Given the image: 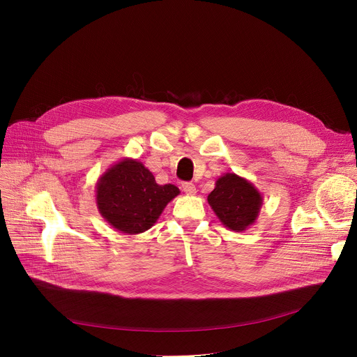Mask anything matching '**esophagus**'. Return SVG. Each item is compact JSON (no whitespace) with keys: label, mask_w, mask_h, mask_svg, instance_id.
I'll return each mask as SVG.
<instances>
[{"label":"esophagus","mask_w":357,"mask_h":357,"mask_svg":"<svg viewBox=\"0 0 357 357\" xmlns=\"http://www.w3.org/2000/svg\"><path fill=\"white\" fill-rule=\"evenodd\" d=\"M182 189L188 195H195L196 193V186L192 182H183L182 183Z\"/></svg>","instance_id":"34e87169"}]
</instances>
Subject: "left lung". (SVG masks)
I'll list each match as a JSON object with an SVG mask.
<instances>
[{
    "label": "left lung",
    "instance_id": "left-lung-1",
    "mask_svg": "<svg viewBox=\"0 0 357 357\" xmlns=\"http://www.w3.org/2000/svg\"><path fill=\"white\" fill-rule=\"evenodd\" d=\"M208 202L226 227L241 231L256 220L261 206V195L245 179L236 174H227L218 179Z\"/></svg>",
    "mask_w": 357,
    "mask_h": 357
}]
</instances>
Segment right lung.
Listing matches in <instances>:
<instances>
[{
  "label": "right lung",
  "instance_id": "right-lung-1",
  "mask_svg": "<svg viewBox=\"0 0 357 357\" xmlns=\"http://www.w3.org/2000/svg\"><path fill=\"white\" fill-rule=\"evenodd\" d=\"M96 193L100 213L114 229L138 234L151 229L179 189L158 185L141 162L126 160L100 178Z\"/></svg>",
  "mask_w": 357,
  "mask_h": 357
}]
</instances>
